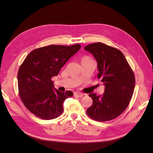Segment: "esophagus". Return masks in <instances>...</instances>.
<instances>
[{
    "label": "esophagus",
    "instance_id": "34e87169",
    "mask_svg": "<svg viewBox=\"0 0 153 153\" xmlns=\"http://www.w3.org/2000/svg\"><path fill=\"white\" fill-rule=\"evenodd\" d=\"M74 95H75V96L80 97V98H81V97L84 96V93H82V92H75V94H74Z\"/></svg>",
    "mask_w": 153,
    "mask_h": 153
}]
</instances>
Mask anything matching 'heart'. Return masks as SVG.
I'll use <instances>...</instances> for the list:
<instances>
[{
    "label": "heart",
    "instance_id": "b5f03b06",
    "mask_svg": "<svg viewBox=\"0 0 153 153\" xmlns=\"http://www.w3.org/2000/svg\"><path fill=\"white\" fill-rule=\"evenodd\" d=\"M92 59L91 57L88 56V55H85V56H84L82 58V60H81V62H84V61H88V60H91Z\"/></svg>",
    "mask_w": 153,
    "mask_h": 153
}]
</instances>
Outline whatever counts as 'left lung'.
<instances>
[{
    "label": "left lung",
    "instance_id": "1",
    "mask_svg": "<svg viewBox=\"0 0 153 153\" xmlns=\"http://www.w3.org/2000/svg\"><path fill=\"white\" fill-rule=\"evenodd\" d=\"M84 49L94 55L98 62V78L105 85L103 94H89L93 101L87 114L96 121H110L128 106L135 89V75L119 50L102 43L90 44Z\"/></svg>",
    "mask_w": 153,
    "mask_h": 153
}]
</instances>
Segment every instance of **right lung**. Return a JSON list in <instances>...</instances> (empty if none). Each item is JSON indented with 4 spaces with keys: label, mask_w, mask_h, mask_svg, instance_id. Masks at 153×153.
<instances>
[{
    "label": "right lung",
    "mask_w": 153,
    "mask_h": 153,
    "mask_svg": "<svg viewBox=\"0 0 153 153\" xmlns=\"http://www.w3.org/2000/svg\"><path fill=\"white\" fill-rule=\"evenodd\" d=\"M81 48L52 45L34 49L18 69V92L23 103L36 117L45 120L57 118L63 112L64 100L73 92L54 89L52 78L57 76L65 63Z\"/></svg>",
    "instance_id": "1"
}]
</instances>
